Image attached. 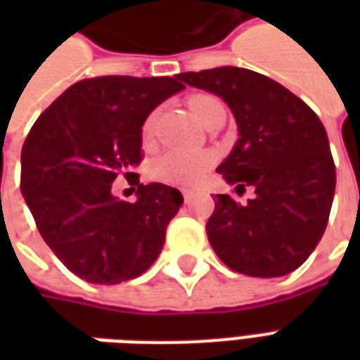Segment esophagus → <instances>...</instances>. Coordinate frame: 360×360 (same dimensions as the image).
<instances>
[{
  "instance_id": "1",
  "label": "esophagus",
  "mask_w": 360,
  "mask_h": 360,
  "mask_svg": "<svg viewBox=\"0 0 360 360\" xmlns=\"http://www.w3.org/2000/svg\"><path fill=\"white\" fill-rule=\"evenodd\" d=\"M181 193H183V198H185V202H191V198L195 196V191H193V188H183Z\"/></svg>"
}]
</instances>
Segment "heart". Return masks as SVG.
Masks as SVG:
<instances>
[{
    "instance_id": "1",
    "label": "heart",
    "mask_w": 360,
    "mask_h": 360,
    "mask_svg": "<svg viewBox=\"0 0 360 360\" xmlns=\"http://www.w3.org/2000/svg\"><path fill=\"white\" fill-rule=\"evenodd\" d=\"M188 108L202 125H206L216 111L224 110V103L218 98L208 94H196L188 100ZM158 123V110L148 113V117L142 123V139L144 142L152 141ZM214 164V156L210 152H193V150H167L162 156H158L150 164L152 179L177 185V187H191L202 179V175Z\"/></svg>"
}]
</instances>
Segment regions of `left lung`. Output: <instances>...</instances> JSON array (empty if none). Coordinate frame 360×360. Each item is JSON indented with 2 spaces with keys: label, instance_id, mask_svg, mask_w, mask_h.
<instances>
[{
  "label": "left lung",
  "instance_id": "1",
  "mask_svg": "<svg viewBox=\"0 0 360 360\" xmlns=\"http://www.w3.org/2000/svg\"><path fill=\"white\" fill-rule=\"evenodd\" d=\"M177 79L231 108L239 141L218 173L237 193L255 187L257 195L247 204L216 196L206 224L212 249L227 268L252 278L297 270L324 235L335 191L322 121L285 86L249 69L218 67Z\"/></svg>",
  "mask_w": 360,
  "mask_h": 360
}]
</instances>
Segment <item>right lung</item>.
<instances>
[{
    "label": "right lung",
    "mask_w": 360,
    "mask_h": 360,
    "mask_svg": "<svg viewBox=\"0 0 360 360\" xmlns=\"http://www.w3.org/2000/svg\"><path fill=\"white\" fill-rule=\"evenodd\" d=\"M185 89L175 77L108 75L75 82L44 111L20 152V193L56 257L89 283L113 285L154 264L183 196L142 185V123ZM123 174L136 203L110 195Z\"/></svg>",
    "instance_id": "obj_1"
}]
</instances>
